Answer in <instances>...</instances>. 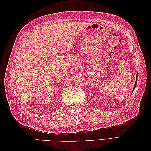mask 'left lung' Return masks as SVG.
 Segmentation results:
<instances>
[{"label":"left lung","mask_w":151,"mask_h":151,"mask_svg":"<svg viewBox=\"0 0 151 151\" xmlns=\"http://www.w3.org/2000/svg\"><path fill=\"white\" fill-rule=\"evenodd\" d=\"M137 78H138V77H137V80H136V83H135V84H134V89H133V90L132 91H134V88H135V87H136V86H137Z\"/></svg>","instance_id":"left-lung-1"}]
</instances>
